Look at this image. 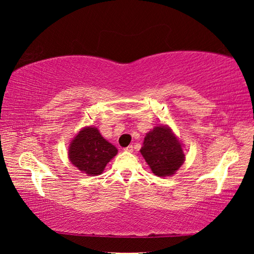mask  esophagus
Segmentation results:
<instances>
[{"label":"esophagus","mask_w":254,"mask_h":254,"mask_svg":"<svg viewBox=\"0 0 254 254\" xmlns=\"http://www.w3.org/2000/svg\"><path fill=\"white\" fill-rule=\"evenodd\" d=\"M124 151H127V152H132V151H133V147H132V145H127V148H124Z\"/></svg>","instance_id":"34e87169"}]
</instances>
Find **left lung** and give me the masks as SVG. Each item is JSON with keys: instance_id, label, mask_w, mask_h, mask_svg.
<instances>
[{"instance_id": "8db88e82", "label": "left lung", "mask_w": 254, "mask_h": 254, "mask_svg": "<svg viewBox=\"0 0 254 254\" xmlns=\"http://www.w3.org/2000/svg\"><path fill=\"white\" fill-rule=\"evenodd\" d=\"M152 173L159 177L176 174L185 161L183 145L169 127H156L145 134L140 150Z\"/></svg>"}]
</instances>
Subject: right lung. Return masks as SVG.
<instances>
[{"mask_svg": "<svg viewBox=\"0 0 254 254\" xmlns=\"http://www.w3.org/2000/svg\"><path fill=\"white\" fill-rule=\"evenodd\" d=\"M117 153L118 149L106 141L96 127H86L71 140L68 158L84 174L97 176Z\"/></svg>", "mask_w": 254, "mask_h": 254, "instance_id": "1", "label": "right lung"}]
</instances>
